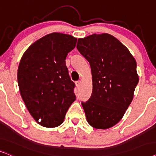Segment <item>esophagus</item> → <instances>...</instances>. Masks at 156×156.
I'll list each match as a JSON object with an SVG mask.
<instances>
[{
  "mask_svg": "<svg viewBox=\"0 0 156 156\" xmlns=\"http://www.w3.org/2000/svg\"><path fill=\"white\" fill-rule=\"evenodd\" d=\"M75 83H76V86L77 87H78V86H80V80H78V81L75 82Z\"/></svg>",
  "mask_w": 156,
  "mask_h": 156,
  "instance_id": "34e87169",
  "label": "esophagus"
}]
</instances>
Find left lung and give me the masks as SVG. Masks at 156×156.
Segmentation results:
<instances>
[{
  "mask_svg": "<svg viewBox=\"0 0 156 156\" xmlns=\"http://www.w3.org/2000/svg\"><path fill=\"white\" fill-rule=\"evenodd\" d=\"M77 48L89 62L93 91L82 102L88 123L107 129L123 117L133 98L139 78L136 61L129 50L108 33L78 38Z\"/></svg>",
  "mask_w": 156,
  "mask_h": 156,
  "instance_id": "8db88e82",
  "label": "left lung"
}]
</instances>
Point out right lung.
Here are the masks:
<instances>
[{
  "label": "right lung",
  "instance_id": "obj_1",
  "mask_svg": "<svg viewBox=\"0 0 156 156\" xmlns=\"http://www.w3.org/2000/svg\"><path fill=\"white\" fill-rule=\"evenodd\" d=\"M76 42L70 35L50 33L31 44L20 59L17 74L20 95L32 117L43 127L61 125L76 98L66 65Z\"/></svg>",
  "mask_w": 156,
  "mask_h": 156
}]
</instances>
